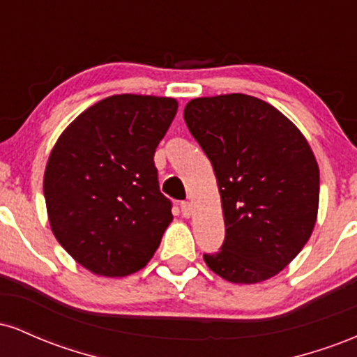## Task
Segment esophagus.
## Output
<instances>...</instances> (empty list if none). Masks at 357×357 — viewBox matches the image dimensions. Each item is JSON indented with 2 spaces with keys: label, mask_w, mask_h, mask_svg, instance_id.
I'll return each instance as SVG.
<instances>
[{
  "label": "esophagus",
  "mask_w": 357,
  "mask_h": 357,
  "mask_svg": "<svg viewBox=\"0 0 357 357\" xmlns=\"http://www.w3.org/2000/svg\"><path fill=\"white\" fill-rule=\"evenodd\" d=\"M181 215L184 216V218H190V216L192 215V208L191 204L188 202H183L181 203Z\"/></svg>",
  "instance_id": "1"
}]
</instances>
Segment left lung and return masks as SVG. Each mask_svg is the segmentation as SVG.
Returning a JSON list of instances; mask_svg holds the SVG:
<instances>
[{
    "label": "left lung",
    "instance_id": "left-lung-1",
    "mask_svg": "<svg viewBox=\"0 0 357 357\" xmlns=\"http://www.w3.org/2000/svg\"><path fill=\"white\" fill-rule=\"evenodd\" d=\"M184 121L211 161L221 196L225 241L204 255L231 284L277 275L312 235L319 166L304 134L257 97L227 93L192 99Z\"/></svg>",
    "mask_w": 357,
    "mask_h": 357
}]
</instances>
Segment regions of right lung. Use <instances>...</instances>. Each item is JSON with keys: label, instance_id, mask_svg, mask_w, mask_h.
Wrapping results in <instances>:
<instances>
[{"label": "right lung", "instance_id": "obj_1", "mask_svg": "<svg viewBox=\"0 0 357 357\" xmlns=\"http://www.w3.org/2000/svg\"><path fill=\"white\" fill-rule=\"evenodd\" d=\"M176 112L171 97L112 96L84 110L53 146L43 176L48 221L96 275L144 268L173 221L154 153Z\"/></svg>", "mask_w": 357, "mask_h": 357}]
</instances>
